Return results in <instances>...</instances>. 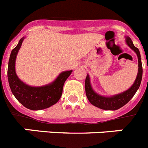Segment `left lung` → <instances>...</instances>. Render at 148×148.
Instances as JSON below:
<instances>
[{
    "mask_svg": "<svg viewBox=\"0 0 148 148\" xmlns=\"http://www.w3.org/2000/svg\"><path fill=\"white\" fill-rule=\"evenodd\" d=\"M126 43L136 53L138 62V70L136 78L133 85L127 90L121 92V93L114 95L113 96H110V97L103 96V95L96 93L92 90V86L90 84V77H89L88 74L86 77L85 91L87 99L92 105L95 106L100 109L107 110H116L119 109L121 107L125 105L133 97V95H135L138 89L139 88L142 78V61H141L140 53H139L138 48H136L134 46V44H133V41L129 37L126 38Z\"/></svg>",
    "mask_w": 148,
    "mask_h": 148,
    "instance_id": "obj_1",
    "label": "left lung"
}]
</instances>
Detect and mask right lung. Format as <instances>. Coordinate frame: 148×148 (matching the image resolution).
Listing matches in <instances>:
<instances>
[{
    "instance_id": "right-lung-1",
    "label": "right lung",
    "mask_w": 148,
    "mask_h": 148,
    "mask_svg": "<svg viewBox=\"0 0 148 148\" xmlns=\"http://www.w3.org/2000/svg\"><path fill=\"white\" fill-rule=\"evenodd\" d=\"M24 38L12 50L8 64L7 76L12 94L17 100L25 108L32 110L48 108L58 102L62 95L65 81L73 70L62 72L52 83L41 87H31L18 78L15 73V60Z\"/></svg>"
}]
</instances>
